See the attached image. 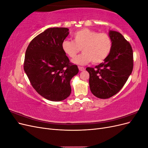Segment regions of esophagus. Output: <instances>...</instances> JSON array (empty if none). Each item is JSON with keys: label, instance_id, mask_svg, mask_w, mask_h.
<instances>
[{"label": "esophagus", "instance_id": "esophagus-1", "mask_svg": "<svg viewBox=\"0 0 148 148\" xmlns=\"http://www.w3.org/2000/svg\"><path fill=\"white\" fill-rule=\"evenodd\" d=\"M78 69H79V71H84V70H85V69L84 68V67H83V66H78Z\"/></svg>", "mask_w": 148, "mask_h": 148}]
</instances>
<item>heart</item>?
I'll return each instance as SVG.
<instances>
[{
    "instance_id": "obj_1",
    "label": "heart",
    "mask_w": 148,
    "mask_h": 148,
    "mask_svg": "<svg viewBox=\"0 0 148 148\" xmlns=\"http://www.w3.org/2000/svg\"><path fill=\"white\" fill-rule=\"evenodd\" d=\"M73 38V41L65 39L62 43V49L71 59L75 58L82 49L83 52L73 60L79 65L91 60L93 64H100L108 57L112 49V39L106 33L83 28L75 32Z\"/></svg>"
}]
</instances>
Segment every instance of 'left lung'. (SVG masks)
Here are the masks:
<instances>
[{
    "label": "left lung",
    "instance_id": "obj_1",
    "mask_svg": "<svg viewBox=\"0 0 148 148\" xmlns=\"http://www.w3.org/2000/svg\"><path fill=\"white\" fill-rule=\"evenodd\" d=\"M112 49L104 62L95 68L87 67L91 92L100 99H108L120 91L133 68V53L130 44L122 34L110 31Z\"/></svg>",
    "mask_w": 148,
    "mask_h": 148
}]
</instances>
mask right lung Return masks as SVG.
I'll return each mask as SVG.
<instances>
[{
  "mask_svg": "<svg viewBox=\"0 0 148 148\" xmlns=\"http://www.w3.org/2000/svg\"><path fill=\"white\" fill-rule=\"evenodd\" d=\"M67 28H51L36 36L26 49L24 70L31 84L40 95L61 101L71 91L70 80L78 71L62 49L69 35Z\"/></svg>",
  "mask_w": 148,
  "mask_h": 148,
  "instance_id": "add662e5",
  "label": "right lung"
}]
</instances>
